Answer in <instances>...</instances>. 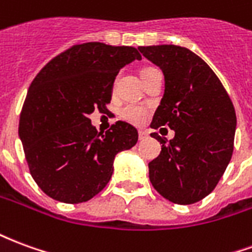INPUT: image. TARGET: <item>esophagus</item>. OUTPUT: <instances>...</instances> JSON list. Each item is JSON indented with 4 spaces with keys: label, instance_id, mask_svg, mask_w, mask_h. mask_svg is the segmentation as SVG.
Here are the masks:
<instances>
[{
    "label": "esophagus",
    "instance_id": "esophagus-1",
    "mask_svg": "<svg viewBox=\"0 0 252 252\" xmlns=\"http://www.w3.org/2000/svg\"><path fill=\"white\" fill-rule=\"evenodd\" d=\"M147 136H148L147 131H144V129H140V131H139V140H144Z\"/></svg>",
    "mask_w": 252,
    "mask_h": 252
}]
</instances>
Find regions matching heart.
<instances>
[{
    "instance_id": "1",
    "label": "heart",
    "mask_w": 252,
    "mask_h": 252,
    "mask_svg": "<svg viewBox=\"0 0 252 252\" xmlns=\"http://www.w3.org/2000/svg\"><path fill=\"white\" fill-rule=\"evenodd\" d=\"M151 70H154V68L143 70L142 75L147 74ZM121 116H123V119H126V121H129L132 124H142L147 117V110L142 108V106H137V105H126V108L121 110Z\"/></svg>"
}]
</instances>
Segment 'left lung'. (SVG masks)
<instances>
[{
	"label": "left lung",
	"mask_w": 252,
	"mask_h": 252,
	"mask_svg": "<svg viewBox=\"0 0 252 252\" xmlns=\"http://www.w3.org/2000/svg\"><path fill=\"white\" fill-rule=\"evenodd\" d=\"M164 75V93L151 128L167 126L174 139L148 163L153 186L166 200L189 205L215 189L231 160L236 115L220 79L198 55L180 46L139 47Z\"/></svg>",
	"instance_id": "left-lung-1"
}]
</instances>
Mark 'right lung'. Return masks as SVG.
<instances>
[{
    "mask_svg": "<svg viewBox=\"0 0 252 252\" xmlns=\"http://www.w3.org/2000/svg\"><path fill=\"white\" fill-rule=\"evenodd\" d=\"M142 55L135 47L83 43L62 52L31 83L19 136L36 184L61 202L78 204L104 189L115 157L137 143V129L117 121L105 133L89 115L105 110L116 75Z\"/></svg>",
    "mask_w": 252,
    "mask_h": 252,
    "instance_id": "1",
    "label": "right lung"
}]
</instances>
